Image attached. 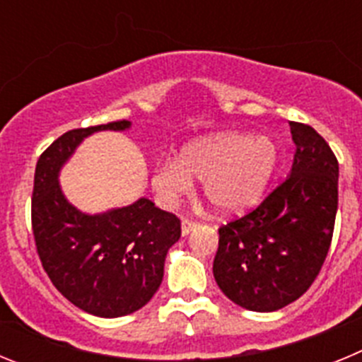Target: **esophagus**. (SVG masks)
<instances>
[{"instance_id": "obj_1", "label": "esophagus", "mask_w": 362, "mask_h": 362, "mask_svg": "<svg viewBox=\"0 0 362 362\" xmlns=\"http://www.w3.org/2000/svg\"><path fill=\"white\" fill-rule=\"evenodd\" d=\"M196 226H197V223H194V221L183 219L181 221V233H183V235H188L192 230H196Z\"/></svg>"}]
</instances>
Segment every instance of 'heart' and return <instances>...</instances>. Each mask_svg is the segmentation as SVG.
<instances>
[{
	"label": "heart",
	"mask_w": 362,
	"mask_h": 362,
	"mask_svg": "<svg viewBox=\"0 0 362 362\" xmlns=\"http://www.w3.org/2000/svg\"><path fill=\"white\" fill-rule=\"evenodd\" d=\"M279 166V146L270 136L219 132L199 137L153 166L152 188L165 206L179 203L203 181V197L221 216L257 206Z\"/></svg>",
	"instance_id": "b5f03b06"
}]
</instances>
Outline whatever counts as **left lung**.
Here are the masks:
<instances>
[{
  "label": "left lung",
  "mask_w": 362,
  "mask_h": 362,
  "mask_svg": "<svg viewBox=\"0 0 362 362\" xmlns=\"http://www.w3.org/2000/svg\"><path fill=\"white\" fill-rule=\"evenodd\" d=\"M292 170L257 209L219 228L217 286L252 312H276L315 281L334 233L339 163L312 127L290 123Z\"/></svg>",
  "instance_id": "1"
}]
</instances>
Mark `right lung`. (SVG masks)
I'll list each match as a JSON object with an SVG mask.
<instances>
[{
  "instance_id": "add662e5",
  "label": "right lung",
  "mask_w": 362,
  "mask_h": 362,
  "mask_svg": "<svg viewBox=\"0 0 362 362\" xmlns=\"http://www.w3.org/2000/svg\"><path fill=\"white\" fill-rule=\"evenodd\" d=\"M130 121L69 130L37 159L32 192V230L50 281L74 306L98 317H123L158 292L170 246L181 238L174 214L146 197L101 214L81 212L65 197L59 172L83 139L124 132Z\"/></svg>"
}]
</instances>
